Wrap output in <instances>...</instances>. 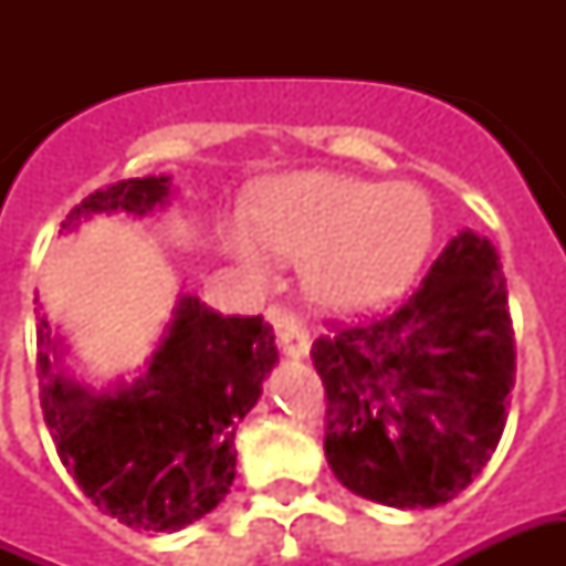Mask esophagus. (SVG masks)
<instances>
[{"label": "esophagus", "mask_w": 566, "mask_h": 566, "mask_svg": "<svg viewBox=\"0 0 566 566\" xmlns=\"http://www.w3.org/2000/svg\"><path fill=\"white\" fill-rule=\"evenodd\" d=\"M270 321L275 333H279V343H282L284 355L294 357V360L308 355V331L294 312H287V308H270Z\"/></svg>", "instance_id": "34e87169"}]
</instances>
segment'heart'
Here are the masks:
<instances>
[{
    "mask_svg": "<svg viewBox=\"0 0 566 566\" xmlns=\"http://www.w3.org/2000/svg\"><path fill=\"white\" fill-rule=\"evenodd\" d=\"M227 251L266 275L272 251L303 258V287L327 312L360 315L403 291L433 245V206L412 185L336 172L275 175L227 227Z\"/></svg>",
    "mask_w": 566,
    "mask_h": 566,
    "instance_id": "1",
    "label": "heart"
}]
</instances>
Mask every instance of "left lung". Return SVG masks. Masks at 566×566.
<instances>
[{
	"instance_id": "1",
	"label": "left lung",
	"mask_w": 566,
	"mask_h": 566,
	"mask_svg": "<svg viewBox=\"0 0 566 566\" xmlns=\"http://www.w3.org/2000/svg\"><path fill=\"white\" fill-rule=\"evenodd\" d=\"M327 391L324 454L348 491L430 510L482 473L506 427L515 333L485 235L461 230L388 315L312 345Z\"/></svg>"
}]
</instances>
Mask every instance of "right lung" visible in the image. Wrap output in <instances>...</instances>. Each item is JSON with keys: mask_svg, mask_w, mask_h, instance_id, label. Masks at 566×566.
<instances>
[{"mask_svg": "<svg viewBox=\"0 0 566 566\" xmlns=\"http://www.w3.org/2000/svg\"><path fill=\"white\" fill-rule=\"evenodd\" d=\"M169 193V175L117 181L81 199L63 230L91 214H148ZM35 339L39 397L56 454L105 515L169 534L230 494L235 424L258 403L279 360L272 327L260 315H221L199 296H181L148 369L108 391L63 376V348L44 315Z\"/></svg>", "mask_w": 566, "mask_h": 566, "instance_id": "obj_1", "label": "right lung"}]
</instances>
